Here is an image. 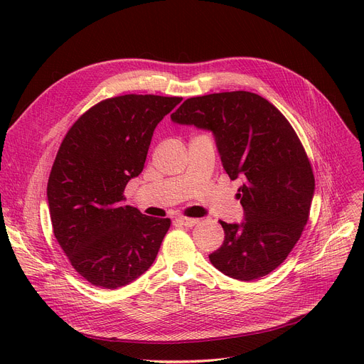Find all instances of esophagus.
I'll return each mask as SVG.
<instances>
[{
	"label": "esophagus",
	"instance_id": "1",
	"mask_svg": "<svg viewBox=\"0 0 364 364\" xmlns=\"http://www.w3.org/2000/svg\"><path fill=\"white\" fill-rule=\"evenodd\" d=\"M177 221H178L180 224L186 225V227H193V225H196V224L199 223V220H196V218H188V217H178Z\"/></svg>",
	"mask_w": 364,
	"mask_h": 364
}]
</instances>
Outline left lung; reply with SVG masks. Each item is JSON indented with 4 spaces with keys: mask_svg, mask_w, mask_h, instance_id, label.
Wrapping results in <instances>:
<instances>
[{
    "mask_svg": "<svg viewBox=\"0 0 364 364\" xmlns=\"http://www.w3.org/2000/svg\"><path fill=\"white\" fill-rule=\"evenodd\" d=\"M171 119L211 129L228 177L243 180L236 198L245 221H220L224 242L209 255L213 265L245 282L272 273L299 240L314 195L313 168L295 129L250 91L190 97Z\"/></svg>",
    "mask_w": 364,
    "mask_h": 364,
    "instance_id": "8db88e82",
    "label": "left lung"
}]
</instances>
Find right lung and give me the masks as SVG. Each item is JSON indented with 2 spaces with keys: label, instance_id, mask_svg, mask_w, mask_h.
Instances as JSON below:
<instances>
[{
  "label": "right lung",
  "instance_id": "add662e5",
  "mask_svg": "<svg viewBox=\"0 0 364 364\" xmlns=\"http://www.w3.org/2000/svg\"><path fill=\"white\" fill-rule=\"evenodd\" d=\"M183 97L125 94L90 107L57 151L47 184L54 237L91 284L117 289L155 261L169 218L122 205L144 168L156 125Z\"/></svg>",
  "mask_w": 364,
  "mask_h": 364
}]
</instances>
